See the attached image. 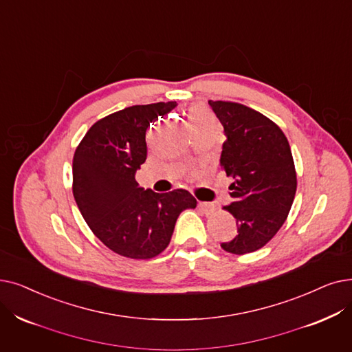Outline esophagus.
<instances>
[{
    "instance_id": "obj_1",
    "label": "esophagus",
    "mask_w": 352,
    "mask_h": 352,
    "mask_svg": "<svg viewBox=\"0 0 352 352\" xmlns=\"http://www.w3.org/2000/svg\"><path fill=\"white\" fill-rule=\"evenodd\" d=\"M198 207H200L206 214H212L214 211H216V206L211 204V203H206V201L198 203Z\"/></svg>"
}]
</instances>
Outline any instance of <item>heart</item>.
Here are the masks:
<instances>
[{"instance_id": "1", "label": "heart", "mask_w": 352, "mask_h": 352, "mask_svg": "<svg viewBox=\"0 0 352 352\" xmlns=\"http://www.w3.org/2000/svg\"><path fill=\"white\" fill-rule=\"evenodd\" d=\"M190 122H191V126H201V125H207V124H214V118L212 115L206 111L203 106H192L190 109Z\"/></svg>"}]
</instances>
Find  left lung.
<instances>
[{
  "instance_id": "obj_1",
  "label": "left lung",
  "mask_w": 352,
  "mask_h": 352,
  "mask_svg": "<svg viewBox=\"0 0 352 352\" xmlns=\"http://www.w3.org/2000/svg\"><path fill=\"white\" fill-rule=\"evenodd\" d=\"M224 128L220 165L233 182V203L224 207L237 224L221 248L233 254L262 249L287 219L296 192V171L289 142L273 120L241 103L208 100Z\"/></svg>"
}]
</instances>
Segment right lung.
<instances>
[{"instance_id": "right-lung-1", "label": "right lung", "mask_w": 352, "mask_h": 352, "mask_svg": "<svg viewBox=\"0 0 352 352\" xmlns=\"http://www.w3.org/2000/svg\"><path fill=\"white\" fill-rule=\"evenodd\" d=\"M177 102L135 104L99 119L73 157V195L94 234L112 252L152 258L170 244L181 211L195 208L187 190H144L135 173L146 160L145 135Z\"/></svg>"}]
</instances>
